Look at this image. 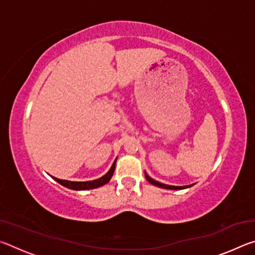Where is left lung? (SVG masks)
<instances>
[{
	"mask_svg": "<svg viewBox=\"0 0 255 255\" xmlns=\"http://www.w3.org/2000/svg\"><path fill=\"white\" fill-rule=\"evenodd\" d=\"M145 176L146 179H147V181L149 183H152L154 185H156V187H159V188H164V189H170V190H181V189H185L188 187H191V185H187V187H174V185H167V184H164V183H161V182H157V181H155L154 179L149 178V176L145 173Z\"/></svg>",
	"mask_w": 255,
	"mask_h": 255,
	"instance_id": "8db88e82",
	"label": "left lung"
}]
</instances>
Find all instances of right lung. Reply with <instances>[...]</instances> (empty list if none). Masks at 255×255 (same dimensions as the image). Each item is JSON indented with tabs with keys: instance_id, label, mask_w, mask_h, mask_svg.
<instances>
[{
	"instance_id": "add662e5",
	"label": "right lung",
	"mask_w": 255,
	"mask_h": 255,
	"mask_svg": "<svg viewBox=\"0 0 255 255\" xmlns=\"http://www.w3.org/2000/svg\"><path fill=\"white\" fill-rule=\"evenodd\" d=\"M116 161H117V159H116ZM116 161L114 162V164H112L110 170L108 171V173L105 174L103 176H101L100 179H97V180H93V181H86V182H74V181L60 180V179H57V178H54V176H53V179L57 181L58 183L64 185V187H66L68 189H72V190H89V189L99 188V187H101V185L109 182L110 179L112 178V175H114V172H115Z\"/></svg>"
}]
</instances>
